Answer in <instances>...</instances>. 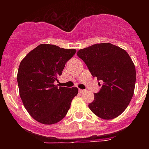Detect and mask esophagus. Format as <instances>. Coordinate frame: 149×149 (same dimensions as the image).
<instances>
[{"label":"esophagus","mask_w":149,"mask_h":149,"mask_svg":"<svg viewBox=\"0 0 149 149\" xmlns=\"http://www.w3.org/2000/svg\"><path fill=\"white\" fill-rule=\"evenodd\" d=\"M79 92H80V93H84V92H85V90H84V89H79Z\"/></svg>","instance_id":"1"}]
</instances>
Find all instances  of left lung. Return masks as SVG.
<instances>
[{
	"label": "left lung",
	"instance_id": "1",
	"mask_svg": "<svg viewBox=\"0 0 149 149\" xmlns=\"http://www.w3.org/2000/svg\"><path fill=\"white\" fill-rule=\"evenodd\" d=\"M89 72L102 82L89 107L101 119H113L125 111L134 95L136 69L125 50L110 43H100L79 50ZM100 84V83H99Z\"/></svg>",
	"mask_w": 149,
	"mask_h": 149
}]
</instances>
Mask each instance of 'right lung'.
<instances>
[{"mask_svg": "<svg viewBox=\"0 0 149 149\" xmlns=\"http://www.w3.org/2000/svg\"><path fill=\"white\" fill-rule=\"evenodd\" d=\"M75 53V49L41 44L21 62L17 74L19 95L28 113L37 122L53 125L68 113L78 89L58 87L54 83Z\"/></svg>", "mask_w": 149, "mask_h": 149, "instance_id": "add662e5", "label": "right lung"}]
</instances>
